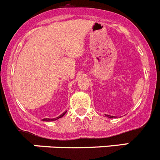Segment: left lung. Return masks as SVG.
Listing matches in <instances>:
<instances>
[{"label":"left lung","instance_id":"left-lung-1","mask_svg":"<svg viewBox=\"0 0 160 160\" xmlns=\"http://www.w3.org/2000/svg\"><path fill=\"white\" fill-rule=\"evenodd\" d=\"M106 116L108 118H114V116H110V115H106Z\"/></svg>","mask_w":160,"mask_h":160}]
</instances>
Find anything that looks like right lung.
Instances as JSON below:
<instances>
[{"instance_id": "1", "label": "right lung", "mask_w": 160, "mask_h": 160, "mask_svg": "<svg viewBox=\"0 0 160 160\" xmlns=\"http://www.w3.org/2000/svg\"><path fill=\"white\" fill-rule=\"evenodd\" d=\"M65 113H66V112H65V113H63V114H62V115H60L59 117L56 118H53V119H50V118H44V119H42V120H43V121H45V122H50V121H54V120H57V119L60 118H62V117H63V116L65 115Z\"/></svg>"}]
</instances>
